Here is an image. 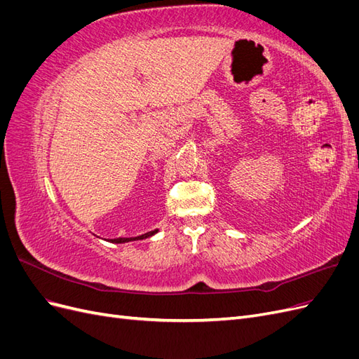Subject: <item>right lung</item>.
<instances>
[{"label":"right lung","instance_id":"add662e5","mask_svg":"<svg viewBox=\"0 0 359 359\" xmlns=\"http://www.w3.org/2000/svg\"><path fill=\"white\" fill-rule=\"evenodd\" d=\"M158 231H151V232H147L144 235H139V236H135V238H115V240H112V243H116V244H121V243H128V241H137V240H145V238H149L153 236L154 233H157Z\"/></svg>","mask_w":359,"mask_h":359}]
</instances>
